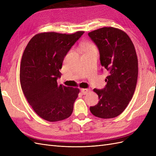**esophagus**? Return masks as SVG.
Segmentation results:
<instances>
[{"instance_id":"obj_1","label":"esophagus","mask_w":156,"mask_h":156,"mask_svg":"<svg viewBox=\"0 0 156 156\" xmlns=\"http://www.w3.org/2000/svg\"><path fill=\"white\" fill-rule=\"evenodd\" d=\"M88 89H87V88H82V89H81V93L83 94H87L88 92Z\"/></svg>"}]
</instances>
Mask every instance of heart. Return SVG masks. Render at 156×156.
Instances as JSON below:
<instances>
[{
    "mask_svg": "<svg viewBox=\"0 0 156 156\" xmlns=\"http://www.w3.org/2000/svg\"><path fill=\"white\" fill-rule=\"evenodd\" d=\"M83 48H84V51H85V52L88 51V50H90V49H96L95 46H94L92 44H89V43H87V44H84V46H83Z\"/></svg>",
    "mask_w": 156,
    "mask_h": 156,
    "instance_id": "1",
    "label": "heart"
}]
</instances>
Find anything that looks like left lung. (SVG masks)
<instances>
[{
  "mask_svg": "<svg viewBox=\"0 0 156 156\" xmlns=\"http://www.w3.org/2000/svg\"><path fill=\"white\" fill-rule=\"evenodd\" d=\"M88 36L98 48L101 66L108 72L105 88L94 89L100 100L90 110L101 119H112L125 110L133 96L138 77L135 49L128 35L116 28L103 27Z\"/></svg>",
  "mask_w": 156,
  "mask_h": 156,
  "instance_id": "1",
  "label": "left lung"
}]
</instances>
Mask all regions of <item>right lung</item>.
Listing matches in <instances>:
<instances>
[{
  "label": "right lung",
  "mask_w": 156,
  "mask_h": 156,
  "mask_svg": "<svg viewBox=\"0 0 156 156\" xmlns=\"http://www.w3.org/2000/svg\"><path fill=\"white\" fill-rule=\"evenodd\" d=\"M83 34L40 33L26 47L21 62V86L27 100L41 119L56 122L72 115L79 90L58 86L57 79L64 57Z\"/></svg>",
  "instance_id": "add662e5"
}]
</instances>
